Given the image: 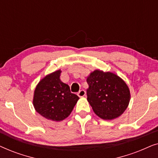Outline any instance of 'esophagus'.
I'll use <instances>...</instances> for the list:
<instances>
[{
	"label": "esophagus",
	"mask_w": 158,
	"mask_h": 158,
	"mask_svg": "<svg viewBox=\"0 0 158 158\" xmlns=\"http://www.w3.org/2000/svg\"><path fill=\"white\" fill-rule=\"evenodd\" d=\"M77 96L79 97H83L85 96V91L84 90H81L80 91L77 93Z\"/></svg>",
	"instance_id": "obj_1"
}]
</instances>
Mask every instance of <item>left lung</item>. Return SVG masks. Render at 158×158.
Returning <instances> with one entry per match:
<instances>
[{"instance_id":"left-lung-1","label":"left lung","mask_w":158,"mask_h":158,"mask_svg":"<svg viewBox=\"0 0 158 158\" xmlns=\"http://www.w3.org/2000/svg\"><path fill=\"white\" fill-rule=\"evenodd\" d=\"M86 81L87 100L101 118L114 119L128 107L130 90L124 80L114 73L96 70L90 73Z\"/></svg>"}]
</instances>
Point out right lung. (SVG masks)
I'll return each instance as SVG.
<instances>
[{"label":"right lung","mask_w":158,"mask_h":158,"mask_svg":"<svg viewBox=\"0 0 158 158\" xmlns=\"http://www.w3.org/2000/svg\"><path fill=\"white\" fill-rule=\"evenodd\" d=\"M60 70L47 75L36 85L33 105L36 111L47 119L60 122L70 115L79 97L70 92L60 80Z\"/></svg>","instance_id":"add662e5"}]
</instances>
